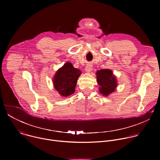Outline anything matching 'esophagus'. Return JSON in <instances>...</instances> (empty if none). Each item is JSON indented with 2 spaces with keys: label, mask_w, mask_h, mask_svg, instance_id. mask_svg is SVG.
Wrapping results in <instances>:
<instances>
[{
  "label": "esophagus",
  "mask_w": 160,
  "mask_h": 160,
  "mask_svg": "<svg viewBox=\"0 0 160 160\" xmlns=\"http://www.w3.org/2000/svg\"><path fill=\"white\" fill-rule=\"evenodd\" d=\"M92 70V66L90 64H87L85 67V71L87 73H90L91 71Z\"/></svg>",
  "instance_id": "esophagus-1"
}]
</instances>
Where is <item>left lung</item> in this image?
<instances>
[{
  "mask_svg": "<svg viewBox=\"0 0 160 160\" xmlns=\"http://www.w3.org/2000/svg\"><path fill=\"white\" fill-rule=\"evenodd\" d=\"M96 75L101 94L104 96H108L115 92L117 87V80L111 70L102 69L97 72Z\"/></svg>",
  "mask_w": 160,
  "mask_h": 160,
  "instance_id": "8db88e82",
  "label": "left lung"
}]
</instances>
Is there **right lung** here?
Segmentation results:
<instances>
[{"instance_id": "add662e5", "label": "right lung", "mask_w": 160, "mask_h": 160, "mask_svg": "<svg viewBox=\"0 0 160 160\" xmlns=\"http://www.w3.org/2000/svg\"><path fill=\"white\" fill-rule=\"evenodd\" d=\"M81 73L70 62H66L56 72L53 83L55 89L61 96L68 97L75 92L77 80Z\"/></svg>"}]
</instances>
